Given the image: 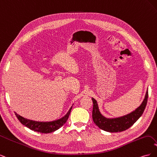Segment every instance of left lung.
<instances>
[{"label":"left lung","mask_w":157,"mask_h":157,"mask_svg":"<svg viewBox=\"0 0 157 157\" xmlns=\"http://www.w3.org/2000/svg\"><path fill=\"white\" fill-rule=\"evenodd\" d=\"M147 98H148V91H147L144 100L138 108L127 115L116 118H107L104 117L99 111L96 100L92 98L93 121L95 124L103 130L109 132L124 131L134 124L142 115L147 105Z\"/></svg>","instance_id":"1"}]
</instances>
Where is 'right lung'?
Listing matches in <instances>:
<instances>
[{
    "instance_id": "add662e5",
    "label": "right lung",
    "mask_w": 157,
    "mask_h": 157,
    "mask_svg": "<svg viewBox=\"0 0 157 157\" xmlns=\"http://www.w3.org/2000/svg\"><path fill=\"white\" fill-rule=\"evenodd\" d=\"M71 109H72V107H71L68 113L66 114V115L64 116L63 118H61V119L52 122L33 121L31 120L27 119L25 118H23L20 115H17V113H16V116L22 124L29 128V129L34 130L35 132L43 133V134H47V133H51L58 130L59 128H61L67 122L70 115Z\"/></svg>"
}]
</instances>
